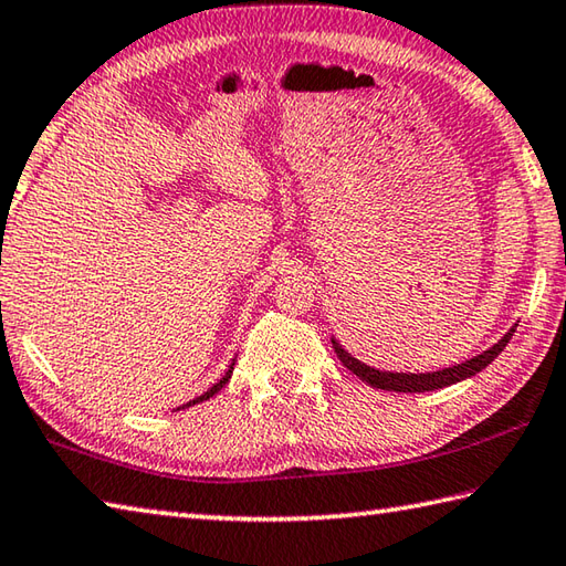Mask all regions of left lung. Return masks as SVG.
Instances as JSON below:
<instances>
[{
	"label": "left lung",
	"instance_id": "8db88e82",
	"mask_svg": "<svg viewBox=\"0 0 566 566\" xmlns=\"http://www.w3.org/2000/svg\"><path fill=\"white\" fill-rule=\"evenodd\" d=\"M512 334H515V328H510V332L502 336L495 346L488 348L485 354L470 358V361H465V364L450 366V368H443V371H433V374L376 371V368L361 364V361H358V358H354L352 354L344 352V348L338 346L336 342H332V344H334V352L338 356V361H342L348 368V371L356 374L368 386L381 388V390H396V394H423V390L446 388L450 384H458V381H462V378H470V376H475L478 371H482V368L495 361V358L502 354V348L507 346Z\"/></svg>",
	"mask_w": 566,
	"mask_h": 566
}]
</instances>
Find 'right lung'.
Instances as JSON below:
<instances>
[{"label": "right lung", "instance_id": "obj_1", "mask_svg": "<svg viewBox=\"0 0 566 566\" xmlns=\"http://www.w3.org/2000/svg\"><path fill=\"white\" fill-rule=\"evenodd\" d=\"M232 368H234V364L228 368V374H224L222 378H220V381L218 384H214L210 390H208V394H202V396H198V398H195V400H190V403L188 406H195V403H200V400H208V398H212L214 394H218V390L224 386V384H228L230 381V376H232Z\"/></svg>", "mask_w": 566, "mask_h": 566}]
</instances>
